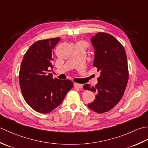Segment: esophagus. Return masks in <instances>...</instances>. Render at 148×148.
Returning <instances> with one entry per match:
<instances>
[{"label":"esophagus","mask_w":148,"mask_h":148,"mask_svg":"<svg viewBox=\"0 0 148 148\" xmlns=\"http://www.w3.org/2000/svg\"><path fill=\"white\" fill-rule=\"evenodd\" d=\"M74 87H76V88L81 89V88H82V84H79L77 83H74Z\"/></svg>","instance_id":"esophagus-1"}]
</instances>
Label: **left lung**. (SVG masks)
I'll list each match as a JSON object with an SVG mask.
<instances>
[{
	"label": "left lung",
	"mask_w": 148,
	"mask_h": 148,
	"mask_svg": "<svg viewBox=\"0 0 148 148\" xmlns=\"http://www.w3.org/2000/svg\"><path fill=\"white\" fill-rule=\"evenodd\" d=\"M95 49L93 66L100 75L95 86L84 85V89L95 92V99L87 106L101 114L112 109L124 94L128 80L126 52L121 43L109 34L98 32L91 39Z\"/></svg>",
	"instance_id": "left-lung-1"
}]
</instances>
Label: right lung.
I'll list each match as a JSON object with an SVG mask.
<instances>
[{"mask_svg": "<svg viewBox=\"0 0 148 148\" xmlns=\"http://www.w3.org/2000/svg\"><path fill=\"white\" fill-rule=\"evenodd\" d=\"M61 40L55 38L35 42L27 51L21 64L19 82L23 97L36 112L47 114L62 103L73 87L70 80L53 78L52 49Z\"/></svg>", "mask_w": 148, "mask_h": 148, "instance_id": "1", "label": "right lung"}]
</instances>
